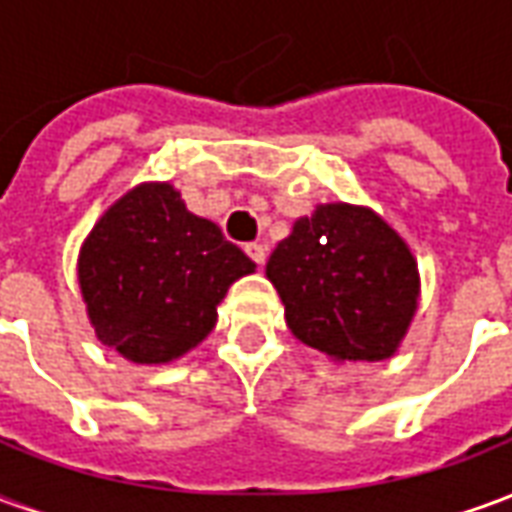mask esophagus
I'll list each match as a JSON object with an SVG mask.
<instances>
[{"mask_svg": "<svg viewBox=\"0 0 512 512\" xmlns=\"http://www.w3.org/2000/svg\"><path fill=\"white\" fill-rule=\"evenodd\" d=\"M244 249H246V255L252 257L257 266H263V263H266V246L263 244H246Z\"/></svg>", "mask_w": 512, "mask_h": 512, "instance_id": "esophagus-1", "label": "esophagus"}]
</instances>
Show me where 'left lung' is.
<instances>
[{
    "instance_id": "left-lung-1",
    "label": "left lung",
    "mask_w": 512,
    "mask_h": 512,
    "mask_svg": "<svg viewBox=\"0 0 512 512\" xmlns=\"http://www.w3.org/2000/svg\"><path fill=\"white\" fill-rule=\"evenodd\" d=\"M266 277L290 332L334 362L389 359L417 312V260L362 205L329 202L296 219L268 257Z\"/></svg>"
}]
</instances>
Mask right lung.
I'll return each instance as SVG.
<instances>
[{"instance_id":"right-lung-1","label":"right lung","mask_w":512,"mask_h":512,"mask_svg":"<svg viewBox=\"0 0 512 512\" xmlns=\"http://www.w3.org/2000/svg\"><path fill=\"white\" fill-rule=\"evenodd\" d=\"M252 271L255 263L169 183L123 194L79 252V288L98 340L136 365H167L197 348L227 288Z\"/></svg>"}]
</instances>
